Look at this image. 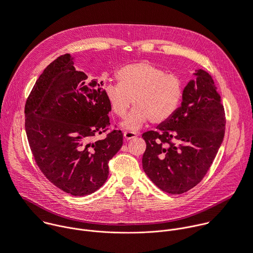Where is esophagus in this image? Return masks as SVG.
<instances>
[{
  "instance_id": "obj_1",
  "label": "esophagus",
  "mask_w": 253,
  "mask_h": 253,
  "mask_svg": "<svg viewBox=\"0 0 253 253\" xmlns=\"http://www.w3.org/2000/svg\"><path fill=\"white\" fill-rule=\"evenodd\" d=\"M124 136H125V138L126 140H129V139H132V138L136 137L137 134L135 132H133V131H125L124 132Z\"/></svg>"
}]
</instances>
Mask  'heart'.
<instances>
[{
  "mask_svg": "<svg viewBox=\"0 0 253 253\" xmlns=\"http://www.w3.org/2000/svg\"><path fill=\"white\" fill-rule=\"evenodd\" d=\"M119 84H108L105 97L112 112L124 118L132 105L123 126L136 130L148 121L153 125L167 122L177 111L183 98L182 79L167 74L146 61L126 64L117 73Z\"/></svg>",
  "mask_w": 253,
  "mask_h": 253,
  "instance_id": "heart-1",
  "label": "heart"
}]
</instances>
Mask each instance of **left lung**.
I'll list each match as a JSON object with an SVG mask.
<instances>
[{"instance_id": "obj_1", "label": "left lung", "mask_w": 253, "mask_h": 253, "mask_svg": "<svg viewBox=\"0 0 253 253\" xmlns=\"http://www.w3.org/2000/svg\"><path fill=\"white\" fill-rule=\"evenodd\" d=\"M193 75L175 114L156 131L142 134L144 172L159 189L173 195L202 181L224 136V110L211 76L202 69Z\"/></svg>"}]
</instances>
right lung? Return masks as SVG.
<instances>
[{"label": "right lung", "instance_id": "obj_1", "mask_svg": "<svg viewBox=\"0 0 253 253\" xmlns=\"http://www.w3.org/2000/svg\"><path fill=\"white\" fill-rule=\"evenodd\" d=\"M70 54L51 62L26 103V131L35 160L57 188L73 196L96 192L123 145L121 130L92 142L110 126L111 108L97 80L74 67Z\"/></svg>", "mask_w": 253, "mask_h": 253}]
</instances>
